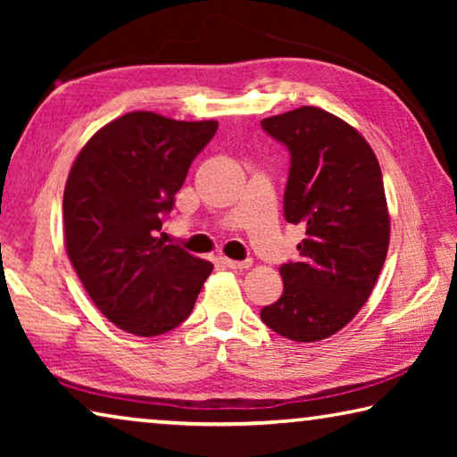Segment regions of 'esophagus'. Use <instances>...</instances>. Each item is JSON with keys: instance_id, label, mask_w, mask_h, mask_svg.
<instances>
[{"instance_id": "1", "label": "esophagus", "mask_w": 457, "mask_h": 457, "mask_svg": "<svg viewBox=\"0 0 457 457\" xmlns=\"http://www.w3.org/2000/svg\"><path fill=\"white\" fill-rule=\"evenodd\" d=\"M223 262H226V266L231 270H245L252 266V260H228L226 258Z\"/></svg>"}]
</instances>
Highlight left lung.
Wrapping results in <instances>:
<instances>
[{
	"mask_svg": "<svg viewBox=\"0 0 457 457\" xmlns=\"http://www.w3.org/2000/svg\"><path fill=\"white\" fill-rule=\"evenodd\" d=\"M290 153L284 218L304 226L300 258L280 266L282 296L262 322L296 343H316L349 324L367 303L389 247L383 175L357 130L316 106L262 120Z\"/></svg>",
	"mask_w": 457,
	"mask_h": 457,
	"instance_id": "1",
	"label": "left lung"
}]
</instances>
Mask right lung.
Listing matches in <instances>:
<instances>
[{
    "label": "right lung",
    "instance_id": "right-lung-1",
    "mask_svg": "<svg viewBox=\"0 0 457 457\" xmlns=\"http://www.w3.org/2000/svg\"><path fill=\"white\" fill-rule=\"evenodd\" d=\"M215 130V120L129 112L84 145L68 175V258L98 311L130 335L179 327L212 274V262L163 244L157 231Z\"/></svg>",
    "mask_w": 457,
    "mask_h": 457
}]
</instances>
